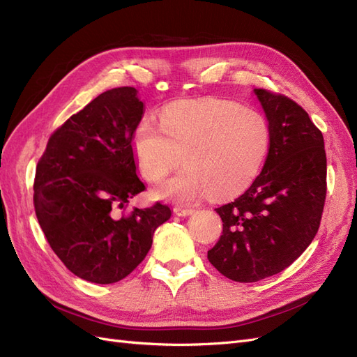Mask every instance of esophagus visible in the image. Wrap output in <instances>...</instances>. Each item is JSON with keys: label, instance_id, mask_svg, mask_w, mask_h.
I'll list each match as a JSON object with an SVG mask.
<instances>
[{"label": "esophagus", "instance_id": "esophagus-1", "mask_svg": "<svg viewBox=\"0 0 357 357\" xmlns=\"http://www.w3.org/2000/svg\"><path fill=\"white\" fill-rule=\"evenodd\" d=\"M193 211V208H190V207H180V205H177V207H174V213L177 214V215H189V214H192Z\"/></svg>", "mask_w": 357, "mask_h": 357}]
</instances>
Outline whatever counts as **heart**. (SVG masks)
Here are the masks:
<instances>
[{"mask_svg": "<svg viewBox=\"0 0 357 357\" xmlns=\"http://www.w3.org/2000/svg\"><path fill=\"white\" fill-rule=\"evenodd\" d=\"M142 176L156 181L176 168L186 167L162 181L159 197L192 202L210 192L223 198L252 185L269 147L265 117L238 104L202 98L168 105L160 123L144 117L132 135Z\"/></svg>", "mask_w": 357, "mask_h": 357, "instance_id": "heart-1", "label": "heart"}]
</instances>
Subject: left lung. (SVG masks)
Segmentation results:
<instances>
[{"instance_id":"1","label":"left lung","mask_w":357,"mask_h":357,"mask_svg":"<svg viewBox=\"0 0 357 357\" xmlns=\"http://www.w3.org/2000/svg\"><path fill=\"white\" fill-rule=\"evenodd\" d=\"M268 119L262 172L235 201L215 208L223 222L208 261L234 282L282 273L314 238L326 199L323 134L286 95L255 89Z\"/></svg>"}]
</instances>
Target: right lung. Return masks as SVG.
I'll use <instances>...</instances> for the list:
<instances>
[{
  "label": "right lung",
  "instance_id": "right-lung-1",
  "mask_svg": "<svg viewBox=\"0 0 357 357\" xmlns=\"http://www.w3.org/2000/svg\"><path fill=\"white\" fill-rule=\"evenodd\" d=\"M137 89L96 96L50 135L34 180V208L52 250L83 280L110 284L131 274L152 247L168 205L126 211L146 189L132 135L143 117Z\"/></svg>",
  "mask_w": 357,
  "mask_h": 357
}]
</instances>
